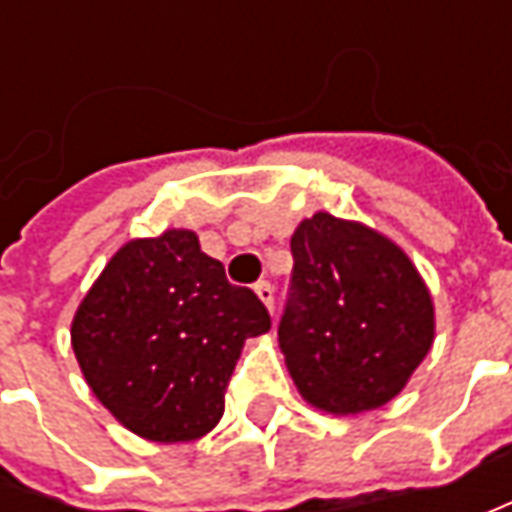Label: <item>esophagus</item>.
Returning a JSON list of instances; mask_svg holds the SVG:
<instances>
[{"mask_svg": "<svg viewBox=\"0 0 512 512\" xmlns=\"http://www.w3.org/2000/svg\"><path fill=\"white\" fill-rule=\"evenodd\" d=\"M253 290H256V296H259V299L265 302L267 310L273 313V307H276V293H273L270 282H256V287H253Z\"/></svg>", "mask_w": 512, "mask_h": 512, "instance_id": "34e87169", "label": "esophagus"}]
</instances>
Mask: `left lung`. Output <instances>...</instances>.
<instances>
[{
	"label": "left lung",
	"instance_id": "8db88e82",
	"mask_svg": "<svg viewBox=\"0 0 512 512\" xmlns=\"http://www.w3.org/2000/svg\"><path fill=\"white\" fill-rule=\"evenodd\" d=\"M290 253L279 342L299 393L336 416L387 404L433 344L419 270L382 233L330 213L296 227Z\"/></svg>",
	"mask_w": 512,
	"mask_h": 512
}]
</instances>
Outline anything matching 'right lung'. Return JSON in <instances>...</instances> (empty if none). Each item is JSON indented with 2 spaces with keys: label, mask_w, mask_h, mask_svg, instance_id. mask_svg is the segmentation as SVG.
Returning a JSON list of instances; mask_svg holds the SVG:
<instances>
[{
  "label": "right lung",
  "mask_w": 512,
  "mask_h": 512,
  "mask_svg": "<svg viewBox=\"0 0 512 512\" xmlns=\"http://www.w3.org/2000/svg\"><path fill=\"white\" fill-rule=\"evenodd\" d=\"M270 330L250 287L230 285L196 233L168 230L122 247L70 327L96 399L150 442H190L225 413L239 350Z\"/></svg>",
  "instance_id": "1"
}]
</instances>
